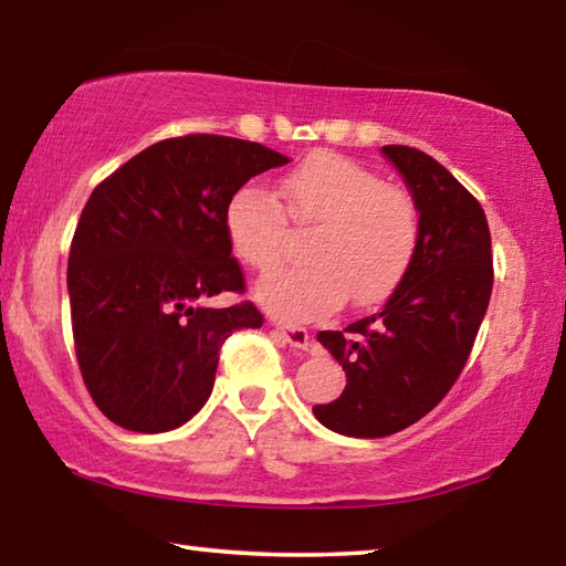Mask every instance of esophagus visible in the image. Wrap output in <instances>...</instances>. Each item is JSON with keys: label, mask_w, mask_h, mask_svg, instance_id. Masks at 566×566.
<instances>
[{"label": "esophagus", "mask_w": 566, "mask_h": 566, "mask_svg": "<svg viewBox=\"0 0 566 566\" xmlns=\"http://www.w3.org/2000/svg\"><path fill=\"white\" fill-rule=\"evenodd\" d=\"M273 326H275V332L283 337V342L291 344V347H298V349L308 347L311 334H308V329H303V326H291L283 322H273Z\"/></svg>", "instance_id": "1"}]
</instances>
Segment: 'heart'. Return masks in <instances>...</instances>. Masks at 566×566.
Here are the masks:
<instances>
[{
  "label": "heart",
  "instance_id": "b5f03b06",
  "mask_svg": "<svg viewBox=\"0 0 566 566\" xmlns=\"http://www.w3.org/2000/svg\"><path fill=\"white\" fill-rule=\"evenodd\" d=\"M283 207L248 184L229 196L224 232L234 258L258 273L283 263L289 219L308 237L311 265L258 285L275 316L308 322L339 308L373 306L403 281L419 250L421 222L411 193L382 184L375 170L339 153H314L281 181Z\"/></svg>",
  "mask_w": 566,
  "mask_h": 566
}]
</instances>
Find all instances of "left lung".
I'll return each mask as SVG.
<instances>
[{"label":"left lung","mask_w":566,"mask_h":566,"mask_svg":"<svg viewBox=\"0 0 566 566\" xmlns=\"http://www.w3.org/2000/svg\"><path fill=\"white\" fill-rule=\"evenodd\" d=\"M419 209V250L378 314L318 342L347 373L342 396L314 406L344 437H390L447 396L470 357L493 293V248L480 201L416 147L385 145Z\"/></svg>","instance_id":"1"}]
</instances>
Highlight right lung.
Here are the masks:
<instances>
[{"mask_svg":"<svg viewBox=\"0 0 566 566\" xmlns=\"http://www.w3.org/2000/svg\"><path fill=\"white\" fill-rule=\"evenodd\" d=\"M289 158L224 135L160 140L94 188L69 255L71 326L86 390L122 429L160 433L207 403L219 349L260 329L224 232V207L252 176Z\"/></svg>","mask_w":566,"mask_h":566,"instance_id":"right-lung-1","label":"right lung"}]
</instances>
